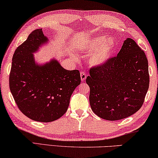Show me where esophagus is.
I'll use <instances>...</instances> for the list:
<instances>
[{
  "instance_id": "34e87169",
  "label": "esophagus",
  "mask_w": 158,
  "mask_h": 158,
  "mask_svg": "<svg viewBox=\"0 0 158 158\" xmlns=\"http://www.w3.org/2000/svg\"><path fill=\"white\" fill-rule=\"evenodd\" d=\"M86 77H87V76H86V74L85 73H84V72L81 73V78L82 81H85V80L86 79Z\"/></svg>"
}]
</instances>
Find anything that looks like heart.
I'll return each mask as SVG.
<instances>
[{
	"label": "heart",
	"instance_id": "1",
	"mask_svg": "<svg viewBox=\"0 0 158 158\" xmlns=\"http://www.w3.org/2000/svg\"><path fill=\"white\" fill-rule=\"evenodd\" d=\"M81 47L88 52H93L89 58L90 64L98 66L109 60L115 49L116 43L113 38L98 36L83 42Z\"/></svg>",
	"mask_w": 158,
	"mask_h": 158
}]
</instances>
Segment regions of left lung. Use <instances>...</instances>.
<instances>
[{"instance_id":"left-lung-1","label":"left lung","mask_w":158,"mask_h":158,"mask_svg":"<svg viewBox=\"0 0 158 158\" xmlns=\"http://www.w3.org/2000/svg\"><path fill=\"white\" fill-rule=\"evenodd\" d=\"M86 83L90 107L97 116L108 121L129 117L142 107L149 88L145 54L127 38L117 56L90 68Z\"/></svg>"}]
</instances>
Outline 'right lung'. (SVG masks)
Listing matches in <instances>:
<instances>
[{
    "label": "right lung",
    "mask_w": 158,
    "mask_h": 158,
    "mask_svg": "<svg viewBox=\"0 0 158 158\" xmlns=\"http://www.w3.org/2000/svg\"><path fill=\"white\" fill-rule=\"evenodd\" d=\"M48 42L42 29L32 31L15 51L9 76L10 90L19 109L40 122L63 116L71 95L81 84L79 70H65L57 60L36 63L33 53Z\"/></svg>",
    "instance_id": "add662e5"
}]
</instances>
